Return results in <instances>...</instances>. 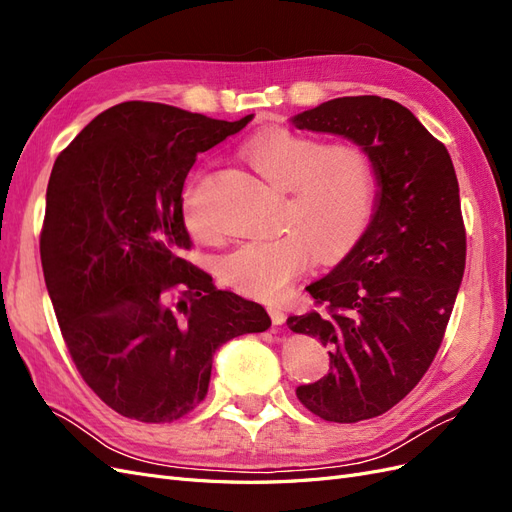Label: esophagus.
<instances>
[{
	"mask_svg": "<svg viewBox=\"0 0 512 512\" xmlns=\"http://www.w3.org/2000/svg\"><path fill=\"white\" fill-rule=\"evenodd\" d=\"M269 316H271V322H273V324H284V322H286V314H284L282 307L271 305V307H269Z\"/></svg>",
	"mask_w": 512,
	"mask_h": 512,
	"instance_id": "1",
	"label": "esophagus"
}]
</instances>
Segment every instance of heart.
Wrapping results in <instances>:
<instances>
[{"label": "heart", "mask_w": 512, "mask_h": 512, "mask_svg": "<svg viewBox=\"0 0 512 512\" xmlns=\"http://www.w3.org/2000/svg\"><path fill=\"white\" fill-rule=\"evenodd\" d=\"M245 158L277 188L286 190L282 226L275 237L247 239L220 258L226 284L247 297L277 301L312 260L333 258L361 239L376 203V166L369 151L324 145L318 138L273 130L243 147ZM185 222L209 232L196 185L185 194Z\"/></svg>", "instance_id": "1"}]
</instances>
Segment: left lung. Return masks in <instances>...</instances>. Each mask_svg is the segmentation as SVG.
Masks as SVG:
<instances>
[{
    "mask_svg": "<svg viewBox=\"0 0 512 512\" xmlns=\"http://www.w3.org/2000/svg\"><path fill=\"white\" fill-rule=\"evenodd\" d=\"M290 121L348 138L376 166L374 218L307 286L318 309L288 318L331 359L327 376L299 386L301 404L324 421L359 423L399 404L436 359L466 269L459 183L446 147L395 100L335 98Z\"/></svg>",
    "mask_w": 512,
    "mask_h": 512,
    "instance_id": "left-lung-1",
    "label": "left lung"
}]
</instances>
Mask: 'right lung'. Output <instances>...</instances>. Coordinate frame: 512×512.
<instances>
[{
    "label": "right lung",
    "mask_w": 512,
    "mask_h": 512,
    "mask_svg": "<svg viewBox=\"0 0 512 512\" xmlns=\"http://www.w3.org/2000/svg\"><path fill=\"white\" fill-rule=\"evenodd\" d=\"M160 102H121L59 153L46 188L40 258L61 335L108 408L173 423L205 399L213 354L271 327L265 307L181 256L183 183L198 153L237 134Z\"/></svg>",
    "instance_id": "obj_1"
}]
</instances>
